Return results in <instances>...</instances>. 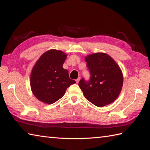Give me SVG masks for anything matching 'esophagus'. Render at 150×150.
I'll use <instances>...</instances> for the list:
<instances>
[{
	"instance_id": "esophagus-1",
	"label": "esophagus",
	"mask_w": 150,
	"mask_h": 150,
	"mask_svg": "<svg viewBox=\"0 0 150 150\" xmlns=\"http://www.w3.org/2000/svg\"><path fill=\"white\" fill-rule=\"evenodd\" d=\"M79 80H80V77H79V78H78V79H77L76 80V83H77V84H78V83H79Z\"/></svg>"
}]
</instances>
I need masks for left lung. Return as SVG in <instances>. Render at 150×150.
<instances>
[{"label": "left lung", "instance_id": "obj_1", "mask_svg": "<svg viewBox=\"0 0 150 150\" xmlns=\"http://www.w3.org/2000/svg\"><path fill=\"white\" fill-rule=\"evenodd\" d=\"M89 79L83 78L79 86L85 98L98 107L114 102L118 97L123 83L119 66L108 54L98 52L86 57Z\"/></svg>", "mask_w": 150, "mask_h": 150}]
</instances>
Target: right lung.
<instances>
[{"label":"right lung","mask_w":150,"mask_h":150,"mask_svg":"<svg viewBox=\"0 0 150 150\" xmlns=\"http://www.w3.org/2000/svg\"><path fill=\"white\" fill-rule=\"evenodd\" d=\"M66 54L56 49L43 54L34 66L30 75V87L39 101L52 104L61 99L67 88L76 83L62 65Z\"/></svg>","instance_id":"1"}]
</instances>
